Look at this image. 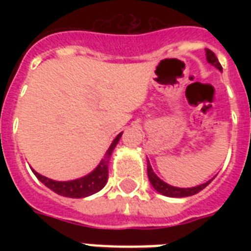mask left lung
<instances>
[{
    "instance_id": "8db88e82",
    "label": "left lung",
    "mask_w": 251,
    "mask_h": 251,
    "mask_svg": "<svg viewBox=\"0 0 251 251\" xmlns=\"http://www.w3.org/2000/svg\"><path fill=\"white\" fill-rule=\"evenodd\" d=\"M206 56H207V61L222 72L223 70L222 65H220V62H219L218 57L215 56V53L212 52V50H210V49H206ZM147 175H149L150 182H151V185H152L155 190L159 191V193L163 195L172 197V198H182V197H190V195L197 194V193L203 190V189H204V187H206L211 181H212V179H210V181H207L206 183H202V185H199V186L187 187V189H181V187L171 186V185H168V183L164 182V181H161V179L159 178L155 173H153L152 168H151L150 163L147 164Z\"/></svg>"
}]
</instances>
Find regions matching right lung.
I'll return each instance as SVG.
<instances>
[{"label":"right lung","mask_w":251,"mask_h":251,"mask_svg":"<svg viewBox=\"0 0 251 251\" xmlns=\"http://www.w3.org/2000/svg\"><path fill=\"white\" fill-rule=\"evenodd\" d=\"M121 135L122 133L118 134L116 139L112 142V145H110V147L106 151L104 160H101V163L96 167V169L94 172H91L90 175L82 177V178L60 182V181H53V179L47 178V177L39 175L35 171L32 172L35 173L37 178L44 183L45 186L49 187L50 190H53L58 195H62V197H68V198H84V197L95 194L99 190H101L102 187L105 186L106 181H108V161H109L112 151H113L116 145L120 141Z\"/></svg>","instance_id":"1"}]
</instances>
